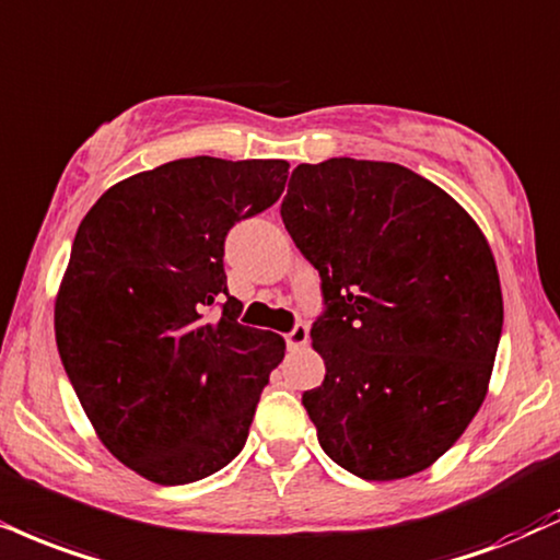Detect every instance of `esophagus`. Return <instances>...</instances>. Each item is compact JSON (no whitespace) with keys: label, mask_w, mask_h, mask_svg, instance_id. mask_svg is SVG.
Segmentation results:
<instances>
[{"label":"esophagus","mask_w":560,"mask_h":560,"mask_svg":"<svg viewBox=\"0 0 560 560\" xmlns=\"http://www.w3.org/2000/svg\"><path fill=\"white\" fill-rule=\"evenodd\" d=\"M287 347H289V352H298V349H302L307 345V339H310V334H307V326H294L292 331H289L287 336Z\"/></svg>","instance_id":"obj_1"}]
</instances>
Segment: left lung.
<instances>
[{
  "label": "left lung",
  "instance_id": "obj_1",
  "mask_svg": "<svg viewBox=\"0 0 560 560\" xmlns=\"http://www.w3.org/2000/svg\"><path fill=\"white\" fill-rule=\"evenodd\" d=\"M281 219L318 268L326 313L305 390L323 451L362 480L417 475L488 394L503 326L495 258L446 190L388 161L300 164Z\"/></svg>",
  "mask_w": 560,
  "mask_h": 560
}]
</instances>
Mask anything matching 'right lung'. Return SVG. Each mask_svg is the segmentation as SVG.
I'll use <instances>...</instances> for the list:
<instances>
[{
  "instance_id": "add662e5",
  "label": "right lung",
  "mask_w": 560,
  "mask_h": 560,
  "mask_svg": "<svg viewBox=\"0 0 560 560\" xmlns=\"http://www.w3.org/2000/svg\"><path fill=\"white\" fill-rule=\"evenodd\" d=\"M287 177L281 159H179L117 182L80 221L54 302L57 349L98 441L145 480H203L245 446L287 345L237 323L224 240Z\"/></svg>"
}]
</instances>
